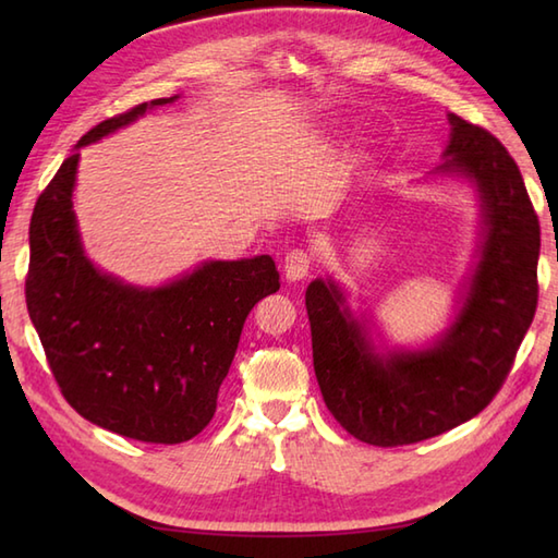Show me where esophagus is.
I'll use <instances>...</instances> for the list:
<instances>
[{
    "mask_svg": "<svg viewBox=\"0 0 558 558\" xmlns=\"http://www.w3.org/2000/svg\"><path fill=\"white\" fill-rule=\"evenodd\" d=\"M310 270H312V258L310 254L302 252V248H292V252H288L286 260H282V276H286V280L290 282L304 280L310 276Z\"/></svg>",
    "mask_w": 558,
    "mask_h": 558,
    "instance_id": "1",
    "label": "esophagus"
}]
</instances>
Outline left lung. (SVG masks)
<instances>
[{
  "label": "left lung",
  "instance_id": "1",
  "mask_svg": "<svg viewBox=\"0 0 558 558\" xmlns=\"http://www.w3.org/2000/svg\"><path fill=\"white\" fill-rule=\"evenodd\" d=\"M448 122L444 162L432 174L472 184L482 225L450 326L424 348L381 350L333 278L306 288L326 408L372 446L417 444L480 414L499 393L537 310L539 220L523 174L487 129L453 112Z\"/></svg>",
  "mask_w": 558,
  "mask_h": 558
}]
</instances>
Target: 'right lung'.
<instances>
[{
  "mask_svg": "<svg viewBox=\"0 0 558 558\" xmlns=\"http://www.w3.org/2000/svg\"><path fill=\"white\" fill-rule=\"evenodd\" d=\"M180 96L136 105L83 136L31 218L26 304L81 417L146 444H182L213 420L248 312L280 290L268 254L204 260L158 288L100 270L81 242L74 186L81 148Z\"/></svg>",
  "mask_w": 558,
  "mask_h": 558,
  "instance_id": "obj_1",
  "label": "right lung"
}]
</instances>
